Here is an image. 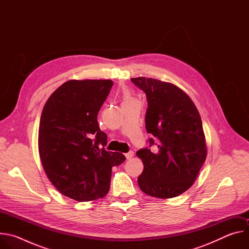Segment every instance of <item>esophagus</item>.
<instances>
[{
	"mask_svg": "<svg viewBox=\"0 0 249 249\" xmlns=\"http://www.w3.org/2000/svg\"><path fill=\"white\" fill-rule=\"evenodd\" d=\"M125 157H126V159L127 160H130V159H132L133 157H134V152H129V153H127V154H125Z\"/></svg>",
	"mask_w": 249,
	"mask_h": 249,
	"instance_id": "34e87169",
	"label": "esophagus"
}]
</instances>
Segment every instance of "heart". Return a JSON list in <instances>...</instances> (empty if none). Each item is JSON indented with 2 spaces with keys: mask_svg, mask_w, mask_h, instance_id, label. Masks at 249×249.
<instances>
[{
  "mask_svg": "<svg viewBox=\"0 0 249 249\" xmlns=\"http://www.w3.org/2000/svg\"><path fill=\"white\" fill-rule=\"evenodd\" d=\"M131 99H132V97L129 95V93H126L124 100H131Z\"/></svg>",
  "mask_w": 249,
  "mask_h": 249,
  "instance_id": "1",
  "label": "heart"
}]
</instances>
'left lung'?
I'll return each instance as SVG.
<instances>
[{"instance_id": "8db88e82", "label": "left lung", "mask_w": 249, "mask_h": 249, "mask_svg": "<svg viewBox=\"0 0 249 249\" xmlns=\"http://www.w3.org/2000/svg\"><path fill=\"white\" fill-rule=\"evenodd\" d=\"M131 81L147 95V132L158 138V151L137 152L144 164L138 177L141 190L152 197L179 196L195 182L207 158L206 139L199 111L178 87L153 78ZM150 144L154 140L150 139Z\"/></svg>"}]
</instances>
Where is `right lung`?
Returning <instances> with one entry per match:
<instances>
[{"label": "right lung", "mask_w": 249, "mask_h": 249, "mask_svg": "<svg viewBox=\"0 0 249 249\" xmlns=\"http://www.w3.org/2000/svg\"><path fill=\"white\" fill-rule=\"evenodd\" d=\"M112 86L111 80L68 81L49 96L41 113L42 166L56 189L76 201L104 197L110 188L112 167L126 160L123 154L104 149L107 136L97 122Z\"/></svg>", "instance_id": "add662e5"}]
</instances>
